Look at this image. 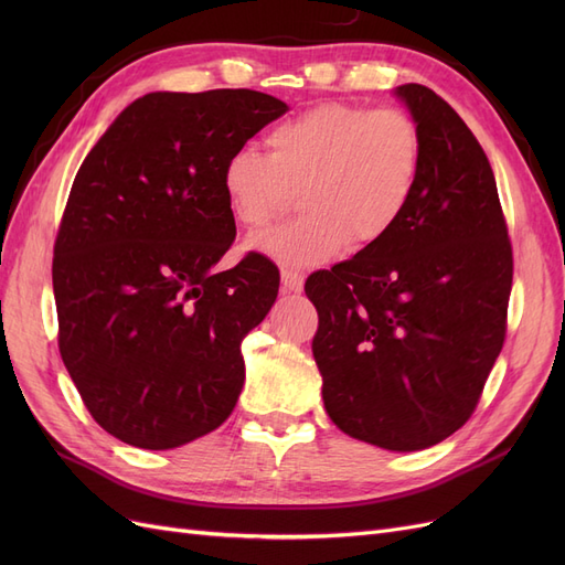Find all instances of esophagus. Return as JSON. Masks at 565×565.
<instances>
[{
    "label": "esophagus",
    "instance_id": "obj_1",
    "mask_svg": "<svg viewBox=\"0 0 565 565\" xmlns=\"http://www.w3.org/2000/svg\"><path fill=\"white\" fill-rule=\"evenodd\" d=\"M303 289V276L299 270H292V268H285L282 270V292L289 295V292H301Z\"/></svg>",
    "mask_w": 565,
    "mask_h": 565
}]
</instances>
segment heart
<instances>
[{
    "instance_id": "obj_1",
    "label": "heart",
    "mask_w": 565,
    "mask_h": 565,
    "mask_svg": "<svg viewBox=\"0 0 565 565\" xmlns=\"http://www.w3.org/2000/svg\"><path fill=\"white\" fill-rule=\"evenodd\" d=\"M266 156L235 150L221 172L231 216L262 231L292 207L282 228L252 237L249 249L282 266L311 268L347 249H370L396 231L413 202L424 141L398 108L328 100L266 134Z\"/></svg>"
}]
</instances>
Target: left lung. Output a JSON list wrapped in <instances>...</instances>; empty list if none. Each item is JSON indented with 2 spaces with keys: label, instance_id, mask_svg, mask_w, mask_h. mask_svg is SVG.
Segmentation results:
<instances>
[{
  "label": "left lung",
  "instance_id": "8db88e82",
  "mask_svg": "<svg viewBox=\"0 0 565 565\" xmlns=\"http://www.w3.org/2000/svg\"><path fill=\"white\" fill-rule=\"evenodd\" d=\"M424 141L417 193L386 241L316 270L313 358L341 431L431 448L473 415L507 337L514 256L492 167L450 106L403 84Z\"/></svg>",
  "mask_w": 565,
  "mask_h": 565
}]
</instances>
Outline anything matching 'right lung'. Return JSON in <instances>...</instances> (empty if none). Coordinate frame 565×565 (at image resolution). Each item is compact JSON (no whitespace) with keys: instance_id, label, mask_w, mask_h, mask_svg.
<instances>
[{"instance_id":"add662e5","label":"right lung","mask_w":565,"mask_h":565,"mask_svg":"<svg viewBox=\"0 0 565 565\" xmlns=\"http://www.w3.org/2000/svg\"><path fill=\"white\" fill-rule=\"evenodd\" d=\"M287 113L252 89L156 92L100 136L73 181L54 245L58 351L100 429L169 450L224 424L245 384L243 339L280 270L235 241L221 172Z\"/></svg>"}]
</instances>
